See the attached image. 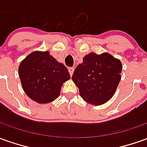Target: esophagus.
<instances>
[{
    "label": "esophagus",
    "instance_id": "34e87169",
    "mask_svg": "<svg viewBox=\"0 0 147 147\" xmlns=\"http://www.w3.org/2000/svg\"><path fill=\"white\" fill-rule=\"evenodd\" d=\"M74 70H75L74 67H69V68H68V71H69V73H70L71 76H72V74H73L74 72Z\"/></svg>",
    "mask_w": 147,
    "mask_h": 147
}]
</instances>
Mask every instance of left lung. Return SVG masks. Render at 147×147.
Wrapping results in <instances>:
<instances>
[{
    "label": "left lung",
    "instance_id": "left-lung-1",
    "mask_svg": "<svg viewBox=\"0 0 147 147\" xmlns=\"http://www.w3.org/2000/svg\"><path fill=\"white\" fill-rule=\"evenodd\" d=\"M83 60L71 79L86 102L101 105L112 97L119 84L122 63L108 53H90Z\"/></svg>",
    "mask_w": 147,
    "mask_h": 147
}]
</instances>
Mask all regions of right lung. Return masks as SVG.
I'll return each instance as SVG.
<instances>
[{"label": "right lung", "mask_w": 147, "mask_h": 147, "mask_svg": "<svg viewBox=\"0 0 147 147\" xmlns=\"http://www.w3.org/2000/svg\"><path fill=\"white\" fill-rule=\"evenodd\" d=\"M19 76L28 97L39 103H47L57 98L70 74L49 52H34L20 63Z\"/></svg>", "instance_id": "right-lung-1"}]
</instances>
